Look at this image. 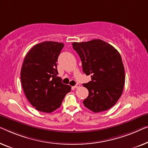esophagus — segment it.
Masks as SVG:
<instances>
[{
	"mask_svg": "<svg viewBox=\"0 0 148 148\" xmlns=\"http://www.w3.org/2000/svg\"><path fill=\"white\" fill-rule=\"evenodd\" d=\"M80 85L79 84H76L75 85V86H74V88H78L79 87H80Z\"/></svg>",
	"mask_w": 148,
	"mask_h": 148,
	"instance_id": "34e87169",
	"label": "esophagus"
}]
</instances>
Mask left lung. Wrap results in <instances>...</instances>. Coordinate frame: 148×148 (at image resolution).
I'll use <instances>...</instances> for the list:
<instances>
[{
  "mask_svg": "<svg viewBox=\"0 0 148 148\" xmlns=\"http://www.w3.org/2000/svg\"><path fill=\"white\" fill-rule=\"evenodd\" d=\"M72 47L80 56L83 72L92 80L83 86L88 96L83 104L95 113L111 109L121 96L125 84V69L120 53L101 39L74 42Z\"/></svg>",
  "mask_w": 148,
  "mask_h": 148,
  "instance_id": "obj_1",
  "label": "left lung"
}]
</instances>
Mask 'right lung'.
Masks as SVG:
<instances>
[{"label":"right lung","instance_id":"right-lung-1","mask_svg":"<svg viewBox=\"0 0 148 148\" xmlns=\"http://www.w3.org/2000/svg\"><path fill=\"white\" fill-rule=\"evenodd\" d=\"M63 43L44 41L33 46L25 58L21 80L27 99L39 111L51 113L58 109L71 86L58 76V56Z\"/></svg>","mask_w":148,"mask_h":148}]
</instances>
